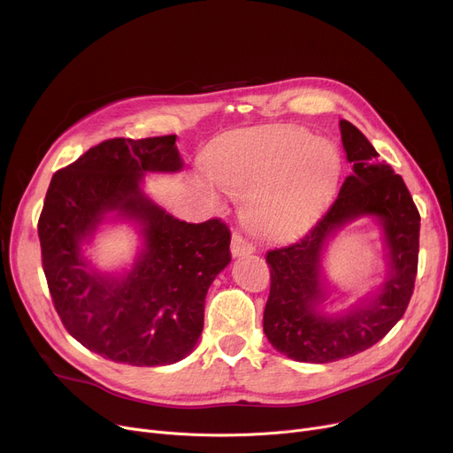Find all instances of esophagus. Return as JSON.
<instances>
[{
  "instance_id": "34e87169",
  "label": "esophagus",
  "mask_w": 453,
  "mask_h": 453,
  "mask_svg": "<svg viewBox=\"0 0 453 453\" xmlns=\"http://www.w3.org/2000/svg\"><path fill=\"white\" fill-rule=\"evenodd\" d=\"M255 251V246L244 239L241 233H234L233 239H231V253L233 257H241V255H248V253H253Z\"/></svg>"
}]
</instances>
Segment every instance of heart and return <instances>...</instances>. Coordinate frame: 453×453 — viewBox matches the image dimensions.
<instances>
[{
	"mask_svg": "<svg viewBox=\"0 0 453 453\" xmlns=\"http://www.w3.org/2000/svg\"><path fill=\"white\" fill-rule=\"evenodd\" d=\"M341 168L337 148L302 129L248 136L211 168V180L246 196L242 216L263 237H285L307 226L329 200Z\"/></svg>",
	"mask_w": 453,
	"mask_h": 453,
	"instance_id": "1",
	"label": "heart"
}]
</instances>
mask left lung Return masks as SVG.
<instances>
[{
	"label": "left lung",
	"mask_w": 453,
	"mask_h": 453,
	"mask_svg": "<svg viewBox=\"0 0 453 453\" xmlns=\"http://www.w3.org/2000/svg\"><path fill=\"white\" fill-rule=\"evenodd\" d=\"M342 146L351 173L339 196L298 241L266 253L270 296L263 329L270 344L302 363H333L380 342L403 317L418 270L420 212L398 173L378 159L366 136L341 120ZM359 215H376L389 248L386 283L366 304L342 315H326L319 303L321 251L329 236Z\"/></svg>",
	"instance_id": "obj_1"
}]
</instances>
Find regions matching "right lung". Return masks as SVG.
<instances>
[{"label": "right lung", "mask_w": 453, "mask_h": 453, "mask_svg": "<svg viewBox=\"0 0 453 453\" xmlns=\"http://www.w3.org/2000/svg\"><path fill=\"white\" fill-rule=\"evenodd\" d=\"M175 134L109 139L53 173L38 219L42 268L70 335L114 363L163 366L181 361L203 329L211 283L231 261L220 219L187 224L148 200L146 172L183 168ZM136 219L145 250L122 279L88 266L81 244L104 216Z\"/></svg>", "instance_id": "right-lung-1"}]
</instances>
